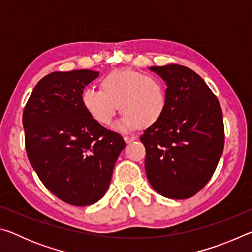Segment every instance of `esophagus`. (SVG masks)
I'll return each mask as SVG.
<instances>
[{
	"label": "esophagus",
	"mask_w": 252,
	"mask_h": 252,
	"mask_svg": "<svg viewBox=\"0 0 252 252\" xmlns=\"http://www.w3.org/2000/svg\"><path fill=\"white\" fill-rule=\"evenodd\" d=\"M134 140H135V136H133V135H131V136L125 135V141H126V143H130V142H132V141H134Z\"/></svg>",
	"instance_id": "obj_1"
}]
</instances>
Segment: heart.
<instances>
[{
    "label": "heart",
    "mask_w": 252,
    "mask_h": 252,
    "mask_svg": "<svg viewBox=\"0 0 252 252\" xmlns=\"http://www.w3.org/2000/svg\"><path fill=\"white\" fill-rule=\"evenodd\" d=\"M85 111L102 126H108L119 110L123 113L116 127L121 131L155 125L168 104L164 81L141 71H111L101 80V89L85 88L81 95Z\"/></svg>",
    "instance_id": "b5f03b06"
}]
</instances>
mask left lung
I'll use <instances>...</instances> for the list:
<instances>
[{
  "label": "left lung",
  "mask_w": 252,
  "mask_h": 252,
  "mask_svg": "<svg viewBox=\"0 0 252 252\" xmlns=\"http://www.w3.org/2000/svg\"><path fill=\"white\" fill-rule=\"evenodd\" d=\"M151 70L168 85V104L160 120L140 136L147 178L165 198H191L210 180L222 155V110L215 93L189 67L169 64Z\"/></svg>",
  "instance_id": "8db88e82"
}]
</instances>
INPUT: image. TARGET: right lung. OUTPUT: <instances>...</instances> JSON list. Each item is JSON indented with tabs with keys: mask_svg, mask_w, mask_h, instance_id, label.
I'll return each instance as SVG.
<instances>
[{
	"mask_svg": "<svg viewBox=\"0 0 252 252\" xmlns=\"http://www.w3.org/2000/svg\"><path fill=\"white\" fill-rule=\"evenodd\" d=\"M99 73L91 70L52 72L41 79L23 111L25 150L46 189L72 206L103 197L126 147L122 136L96 122L81 95Z\"/></svg>",
	"mask_w": 252,
	"mask_h": 252,
	"instance_id": "add662e5",
	"label": "right lung"
}]
</instances>
